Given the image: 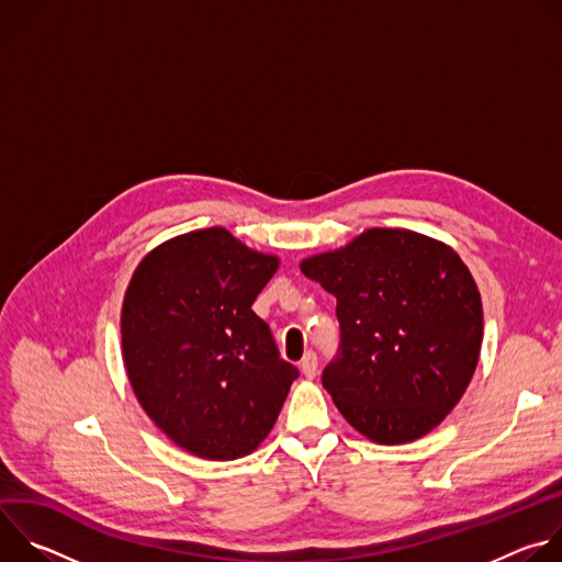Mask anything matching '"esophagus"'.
Listing matches in <instances>:
<instances>
[{"label": "esophagus", "mask_w": 562, "mask_h": 562, "mask_svg": "<svg viewBox=\"0 0 562 562\" xmlns=\"http://www.w3.org/2000/svg\"><path fill=\"white\" fill-rule=\"evenodd\" d=\"M300 369H302V373L306 378H315V373H317V356L313 351H306L302 362H300Z\"/></svg>", "instance_id": "34e87169"}]
</instances>
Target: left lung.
<instances>
[{
  "instance_id": "obj_1",
  "label": "left lung",
  "mask_w": 562,
  "mask_h": 562,
  "mask_svg": "<svg viewBox=\"0 0 562 562\" xmlns=\"http://www.w3.org/2000/svg\"><path fill=\"white\" fill-rule=\"evenodd\" d=\"M300 271L338 300L340 347L323 386L347 423L380 445L436 429L483 345V302L460 256L416 231L369 228Z\"/></svg>"
}]
</instances>
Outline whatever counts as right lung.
Instances as JSON below:
<instances>
[{
	"mask_svg": "<svg viewBox=\"0 0 562 562\" xmlns=\"http://www.w3.org/2000/svg\"><path fill=\"white\" fill-rule=\"evenodd\" d=\"M278 267L280 258L211 226L155 247L128 282V382L148 418L198 458L256 451L297 378L251 308Z\"/></svg>",
	"mask_w": 562,
	"mask_h": 562,
	"instance_id": "add662e5",
	"label": "right lung"
}]
</instances>
